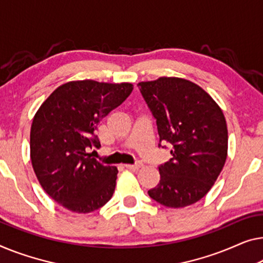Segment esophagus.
<instances>
[{
    "label": "esophagus",
    "instance_id": "1",
    "mask_svg": "<svg viewBox=\"0 0 263 263\" xmlns=\"http://www.w3.org/2000/svg\"><path fill=\"white\" fill-rule=\"evenodd\" d=\"M124 167H126L128 170H138L139 167H142V163H136V164H125Z\"/></svg>",
    "mask_w": 263,
    "mask_h": 263
}]
</instances>
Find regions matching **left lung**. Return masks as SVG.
<instances>
[{
	"mask_svg": "<svg viewBox=\"0 0 263 263\" xmlns=\"http://www.w3.org/2000/svg\"><path fill=\"white\" fill-rule=\"evenodd\" d=\"M155 117L160 143L172 158L159 165L160 179L147 194L169 208H183L208 194L224 166L228 130L224 115L204 89L189 80L162 77L139 82Z\"/></svg>",
	"mask_w": 263,
	"mask_h": 263,
	"instance_id": "1",
	"label": "left lung"
}]
</instances>
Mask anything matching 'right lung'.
I'll return each instance as SVG.
<instances>
[{
    "mask_svg": "<svg viewBox=\"0 0 263 263\" xmlns=\"http://www.w3.org/2000/svg\"><path fill=\"white\" fill-rule=\"evenodd\" d=\"M128 82L69 81L59 86L35 113L30 159L35 175L54 201L73 213L87 214L111 199L118 169L93 158L99 146V121L130 96Z\"/></svg>",
    "mask_w": 263,
    "mask_h": 263,
    "instance_id": "obj_1",
    "label": "right lung"
}]
</instances>
